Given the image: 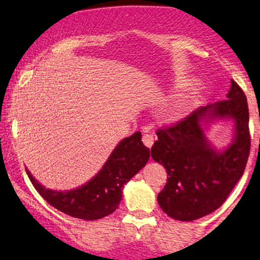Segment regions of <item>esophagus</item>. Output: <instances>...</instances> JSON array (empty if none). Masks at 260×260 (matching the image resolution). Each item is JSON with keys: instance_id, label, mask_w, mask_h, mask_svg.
<instances>
[{"instance_id": "34e87169", "label": "esophagus", "mask_w": 260, "mask_h": 260, "mask_svg": "<svg viewBox=\"0 0 260 260\" xmlns=\"http://www.w3.org/2000/svg\"><path fill=\"white\" fill-rule=\"evenodd\" d=\"M153 141H154V138H153L152 134L146 133V134H144V136H143L144 145H145L146 147H149V149H151V146L153 145Z\"/></svg>"}]
</instances>
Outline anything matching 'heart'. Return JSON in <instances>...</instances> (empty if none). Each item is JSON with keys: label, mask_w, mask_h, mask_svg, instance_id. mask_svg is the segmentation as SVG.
<instances>
[{"label": "heart", "mask_w": 260, "mask_h": 260, "mask_svg": "<svg viewBox=\"0 0 260 260\" xmlns=\"http://www.w3.org/2000/svg\"><path fill=\"white\" fill-rule=\"evenodd\" d=\"M190 107H192V102L189 100H179L170 106L166 111V117L169 121H177L182 117H185L188 113Z\"/></svg>", "instance_id": "1"}]
</instances>
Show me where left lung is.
<instances>
[{
  "label": "left lung",
  "mask_w": 260,
  "mask_h": 260,
  "mask_svg": "<svg viewBox=\"0 0 260 260\" xmlns=\"http://www.w3.org/2000/svg\"><path fill=\"white\" fill-rule=\"evenodd\" d=\"M205 116H229L236 121V139L223 153L208 145L201 120ZM247 98L232 80L226 100L200 107L185 119L157 131L152 158L166 168L168 177L158 193L167 215L179 221H194L217 210L241 179L251 149Z\"/></svg>",
  "instance_id": "obj_1"
}]
</instances>
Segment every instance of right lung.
Wrapping results in <instances>:
<instances>
[{"label":"right lung","instance_id":"obj_1","mask_svg":"<svg viewBox=\"0 0 260 260\" xmlns=\"http://www.w3.org/2000/svg\"><path fill=\"white\" fill-rule=\"evenodd\" d=\"M150 158V149L141 141V133L124 138L115 147L101 172L84 186L73 190L45 188L26 169L37 192L55 209L72 217L93 221L106 217L119 208L122 187Z\"/></svg>","mask_w":260,"mask_h":260}]
</instances>
